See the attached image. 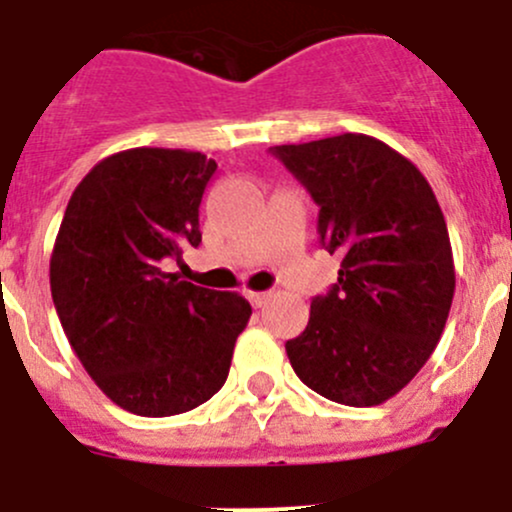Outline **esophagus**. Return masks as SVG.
<instances>
[{"instance_id":"34e87169","label":"esophagus","mask_w":512,"mask_h":512,"mask_svg":"<svg viewBox=\"0 0 512 512\" xmlns=\"http://www.w3.org/2000/svg\"><path fill=\"white\" fill-rule=\"evenodd\" d=\"M269 297H271V292H246V299H248V302H251L256 309L264 307V304L269 302Z\"/></svg>"}]
</instances>
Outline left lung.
I'll use <instances>...</instances> for the list:
<instances>
[{
  "instance_id": "8db88e82",
  "label": "left lung",
  "mask_w": 512,
  "mask_h": 512,
  "mask_svg": "<svg viewBox=\"0 0 512 512\" xmlns=\"http://www.w3.org/2000/svg\"><path fill=\"white\" fill-rule=\"evenodd\" d=\"M271 152L320 205L322 246L342 259L287 342L299 381L345 406H378L424 368L447 325L454 259L437 195L411 159L368 134Z\"/></svg>"
}]
</instances>
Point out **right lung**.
I'll list each match as a JSON object with an SVG mask.
<instances>
[{
	"label": "right lung",
	"instance_id": "obj_1",
	"mask_svg": "<svg viewBox=\"0 0 512 512\" xmlns=\"http://www.w3.org/2000/svg\"><path fill=\"white\" fill-rule=\"evenodd\" d=\"M218 164L200 152L124 149L75 187L50 256L70 348L116 406L175 416L223 388L251 304L162 269L198 246V208Z\"/></svg>",
	"mask_w": 512,
	"mask_h": 512
}]
</instances>
